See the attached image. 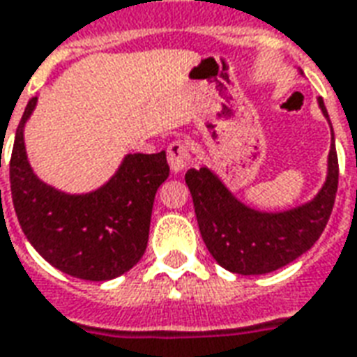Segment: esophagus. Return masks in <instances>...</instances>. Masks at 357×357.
I'll return each mask as SVG.
<instances>
[{"label":"esophagus","instance_id":"34e87169","mask_svg":"<svg viewBox=\"0 0 357 357\" xmlns=\"http://www.w3.org/2000/svg\"><path fill=\"white\" fill-rule=\"evenodd\" d=\"M189 149H187V145L183 142H174L168 147V165H170L172 172L174 174H179V172H183L189 166Z\"/></svg>","mask_w":357,"mask_h":357}]
</instances>
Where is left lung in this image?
<instances>
[{
	"instance_id": "8db88e82",
	"label": "left lung",
	"mask_w": 357,
	"mask_h": 357,
	"mask_svg": "<svg viewBox=\"0 0 357 357\" xmlns=\"http://www.w3.org/2000/svg\"><path fill=\"white\" fill-rule=\"evenodd\" d=\"M318 105L331 126L321 98H318ZM185 181L200 234L213 259L227 271L244 276L273 273L308 252L333 212L339 185L333 126L326 181L305 204L282 212L255 210L236 199L208 166L187 170Z\"/></svg>"
}]
</instances>
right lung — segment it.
<instances>
[{
	"mask_svg": "<svg viewBox=\"0 0 357 357\" xmlns=\"http://www.w3.org/2000/svg\"><path fill=\"white\" fill-rule=\"evenodd\" d=\"M38 105L31 98L10 155V195L26 238L47 263L91 282L113 280L136 265L149 238L153 202L170 168L166 153H128L117 172L91 192H64L31 168L24 128Z\"/></svg>",
	"mask_w": 357,
	"mask_h": 357,
	"instance_id": "right-lung-1",
	"label": "right lung"
}]
</instances>
